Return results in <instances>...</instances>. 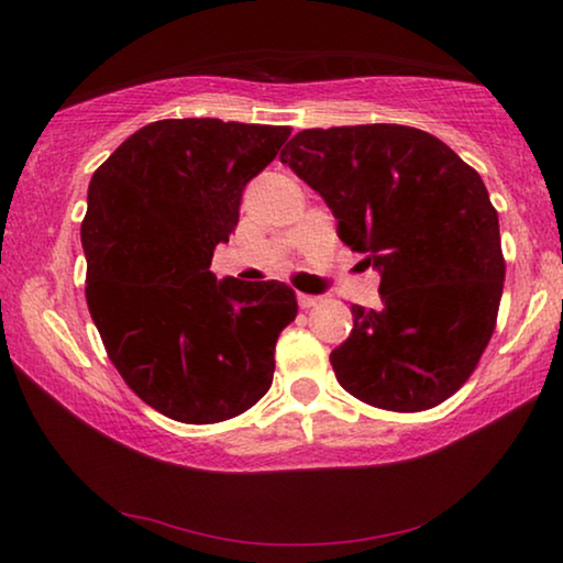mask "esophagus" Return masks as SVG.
<instances>
[{
  "instance_id": "34e87169",
  "label": "esophagus",
  "mask_w": 563,
  "mask_h": 563,
  "mask_svg": "<svg viewBox=\"0 0 563 563\" xmlns=\"http://www.w3.org/2000/svg\"><path fill=\"white\" fill-rule=\"evenodd\" d=\"M297 302H299V307H305V310H310V307L320 302V297L318 295H297Z\"/></svg>"
}]
</instances>
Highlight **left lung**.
<instances>
[{"instance_id":"8db88e82","label":"left lung","mask_w":563,"mask_h":563,"mask_svg":"<svg viewBox=\"0 0 563 563\" xmlns=\"http://www.w3.org/2000/svg\"><path fill=\"white\" fill-rule=\"evenodd\" d=\"M382 276L379 307L353 305L330 353L335 379L395 412L441 405L474 372L505 282L497 210L482 176L435 135L405 125L302 130L279 153Z\"/></svg>"}]
</instances>
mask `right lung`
I'll list each match as a JSON object with an SVG mask.
<instances>
[{
	"mask_svg": "<svg viewBox=\"0 0 563 563\" xmlns=\"http://www.w3.org/2000/svg\"><path fill=\"white\" fill-rule=\"evenodd\" d=\"M287 137L276 125L158 120L91 176L81 222L91 320L128 387L166 418H235L272 387L295 289L218 279L210 264L235 233L245 184Z\"/></svg>",
	"mask_w": 563,
	"mask_h": 563,
	"instance_id": "add662e5",
	"label": "right lung"
}]
</instances>
